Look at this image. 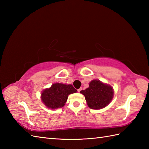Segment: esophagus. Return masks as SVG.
Returning <instances> with one entry per match:
<instances>
[{"label": "esophagus", "instance_id": "obj_1", "mask_svg": "<svg viewBox=\"0 0 149 149\" xmlns=\"http://www.w3.org/2000/svg\"><path fill=\"white\" fill-rule=\"evenodd\" d=\"M82 90V88H79V89H78L77 90V91L78 92H80V91Z\"/></svg>", "mask_w": 149, "mask_h": 149}]
</instances>
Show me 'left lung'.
Returning <instances> with one entry per match:
<instances>
[{"label":"left lung","instance_id":"obj_1","mask_svg":"<svg viewBox=\"0 0 149 149\" xmlns=\"http://www.w3.org/2000/svg\"><path fill=\"white\" fill-rule=\"evenodd\" d=\"M86 99L88 106L93 109H100L108 105L113 97L111 86L102 83L99 80L90 82L89 88L81 91Z\"/></svg>","mask_w":149,"mask_h":149}]
</instances>
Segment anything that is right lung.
Listing matches in <instances>:
<instances>
[{"mask_svg":"<svg viewBox=\"0 0 149 149\" xmlns=\"http://www.w3.org/2000/svg\"><path fill=\"white\" fill-rule=\"evenodd\" d=\"M77 92L71 84L56 83L43 91L42 100L46 106L51 109L62 107L67 100L70 94Z\"/></svg>","mask_w":149,"mask_h":149,"instance_id":"obj_1","label":"right lung"}]
</instances>
